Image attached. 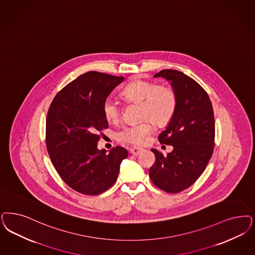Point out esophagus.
Returning <instances> with one entry per match:
<instances>
[{
	"mask_svg": "<svg viewBox=\"0 0 255 255\" xmlns=\"http://www.w3.org/2000/svg\"><path fill=\"white\" fill-rule=\"evenodd\" d=\"M141 150H142V149H139V148L133 147V148L130 149V152L132 153V155H135V156H136V155H138V154L140 153Z\"/></svg>",
	"mask_w": 255,
	"mask_h": 255,
	"instance_id": "esophagus-1",
	"label": "esophagus"
}]
</instances>
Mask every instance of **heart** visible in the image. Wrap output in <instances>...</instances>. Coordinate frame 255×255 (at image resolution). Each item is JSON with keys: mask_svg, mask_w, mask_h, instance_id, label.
I'll return each mask as SVG.
<instances>
[{"mask_svg": "<svg viewBox=\"0 0 255 255\" xmlns=\"http://www.w3.org/2000/svg\"><path fill=\"white\" fill-rule=\"evenodd\" d=\"M122 95L126 102L140 106V120H149L157 126L166 125L175 114L177 99L174 91L168 87L148 81H135L123 88ZM103 112L111 123L118 122L121 118V107L111 98L105 100ZM149 121L123 127L118 132L119 139L132 145H143L152 130Z\"/></svg>", "mask_w": 255, "mask_h": 255, "instance_id": "heart-1", "label": "heart"}]
</instances>
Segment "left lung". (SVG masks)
Returning <instances> with one entry per match:
<instances>
[{"instance_id":"1","label":"left lung","mask_w":255,"mask_h":255,"mask_svg":"<svg viewBox=\"0 0 255 255\" xmlns=\"http://www.w3.org/2000/svg\"><path fill=\"white\" fill-rule=\"evenodd\" d=\"M170 83L177 99L175 114L158 135L161 144L171 145V152L164 155L151 149L155 163L149 168V178L167 193H178L202 175L214 150L215 119L206 91L189 76L175 70L154 74Z\"/></svg>"}]
</instances>
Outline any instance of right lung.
Instances as JSON below:
<instances>
[{
    "mask_svg": "<svg viewBox=\"0 0 255 255\" xmlns=\"http://www.w3.org/2000/svg\"><path fill=\"white\" fill-rule=\"evenodd\" d=\"M124 77L89 71L60 90L46 121V145L53 167L73 190L99 195L114 185L128 151L98 149V132L108 127L103 104Z\"/></svg>",
    "mask_w": 255,
    "mask_h": 255,
    "instance_id": "add662e5",
    "label": "right lung"
}]
</instances>
